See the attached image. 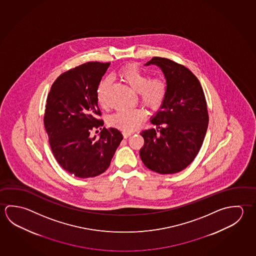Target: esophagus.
<instances>
[{
	"instance_id": "34e87169",
	"label": "esophagus",
	"mask_w": 256,
	"mask_h": 256,
	"mask_svg": "<svg viewBox=\"0 0 256 256\" xmlns=\"http://www.w3.org/2000/svg\"><path fill=\"white\" fill-rule=\"evenodd\" d=\"M130 136H131V133H123V138H128Z\"/></svg>"
}]
</instances>
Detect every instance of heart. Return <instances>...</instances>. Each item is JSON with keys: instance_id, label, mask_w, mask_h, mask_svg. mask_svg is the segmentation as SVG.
<instances>
[{"instance_id": "b5f03b06", "label": "heart", "mask_w": 256, "mask_h": 256, "mask_svg": "<svg viewBox=\"0 0 256 256\" xmlns=\"http://www.w3.org/2000/svg\"><path fill=\"white\" fill-rule=\"evenodd\" d=\"M118 76L130 86L132 90L138 92L139 100L144 107L150 110L161 108L167 94V84L164 78L150 77L136 64H126L120 70ZM110 82L104 79L100 82L96 90L97 100L102 107H106V92ZM146 118V113L141 110H122L112 115L108 118V125L124 133H131L136 130Z\"/></svg>"}]
</instances>
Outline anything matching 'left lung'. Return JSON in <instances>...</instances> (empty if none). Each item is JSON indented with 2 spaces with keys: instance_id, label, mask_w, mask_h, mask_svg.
<instances>
[{
  "instance_id": "8db88e82",
  "label": "left lung",
  "mask_w": 256,
  "mask_h": 256,
  "mask_svg": "<svg viewBox=\"0 0 256 256\" xmlns=\"http://www.w3.org/2000/svg\"><path fill=\"white\" fill-rule=\"evenodd\" d=\"M156 64L164 74L167 94L152 118L157 128L143 130L140 157L148 169L172 174L185 169L202 148L208 124L202 84L188 68L170 59L154 56L146 64Z\"/></svg>"
}]
</instances>
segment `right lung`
<instances>
[{"label":"right lung","mask_w":256,"mask_h":256,"mask_svg":"<svg viewBox=\"0 0 256 256\" xmlns=\"http://www.w3.org/2000/svg\"><path fill=\"white\" fill-rule=\"evenodd\" d=\"M108 63L87 62L59 76L46 98L44 126L56 160L79 177L102 174L110 164L123 136L104 128L99 138L90 132L104 126L96 96Z\"/></svg>","instance_id":"1"}]
</instances>
